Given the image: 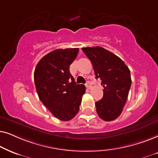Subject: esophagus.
I'll list each match as a JSON object with an SVG mask.
<instances>
[{
	"label": "esophagus",
	"mask_w": 158,
	"mask_h": 158,
	"mask_svg": "<svg viewBox=\"0 0 158 158\" xmlns=\"http://www.w3.org/2000/svg\"><path fill=\"white\" fill-rule=\"evenodd\" d=\"M86 87H87V89H91L92 85L91 83H90V81H87V83H86Z\"/></svg>",
	"instance_id": "1"
}]
</instances>
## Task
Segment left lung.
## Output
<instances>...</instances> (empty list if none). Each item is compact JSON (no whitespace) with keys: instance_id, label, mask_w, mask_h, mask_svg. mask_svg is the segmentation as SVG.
Here are the masks:
<instances>
[{"instance_id":"left-lung-1","label":"left lung","mask_w":158,"mask_h":158,"mask_svg":"<svg viewBox=\"0 0 158 158\" xmlns=\"http://www.w3.org/2000/svg\"><path fill=\"white\" fill-rule=\"evenodd\" d=\"M91 61L96 79L102 80L103 97L95 102L97 113L106 121L121 115L131 87L130 70L119 57L103 48H81Z\"/></svg>"}]
</instances>
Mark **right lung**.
I'll return each mask as SVG.
<instances>
[{"label": "right lung", "instance_id": "1", "mask_svg": "<svg viewBox=\"0 0 158 158\" xmlns=\"http://www.w3.org/2000/svg\"><path fill=\"white\" fill-rule=\"evenodd\" d=\"M78 52L79 48L55 50L41 58L34 73L40 100L60 121L74 118L85 93V85H77L69 71Z\"/></svg>", "mask_w": 158, "mask_h": 158}]
</instances>
